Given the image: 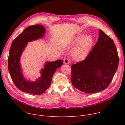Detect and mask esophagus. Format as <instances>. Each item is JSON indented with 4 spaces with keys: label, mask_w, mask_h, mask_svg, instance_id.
Segmentation results:
<instances>
[{
    "label": "esophagus",
    "mask_w": 125,
    "mask_h": 125,
    "mask_svg": "<svg viewBox=\"0 0 125 125\" xmlns=\"http://www.w3.org/2000/svg\"><path fill=\"white\" fill-rule=\"evenodd\" d=\"M70 63V61L68 59H65L64 60V63L65 64H69Z\"/></svg>",
    "instance_id": "34e87169"
}]
</instances>
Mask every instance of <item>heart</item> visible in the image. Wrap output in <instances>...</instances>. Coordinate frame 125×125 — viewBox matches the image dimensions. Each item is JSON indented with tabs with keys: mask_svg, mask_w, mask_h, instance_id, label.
Instances as JSON below:
<instances>
[{
	"mask_svg": "<svg viewBox=\"0 0 125 125\" xmlns=\"http://www.w3.org/2000/svg\"><path fill=\"white\" fill-rule=\"evenodd\" d=\"M77 42H78L72 51V55L75 61H82L90 54L93 45L94 39L90 35L83 36V34H77L72 41L67 43V45L72 46Z\"/></svg>",
	"mask_w": 125,
	"mask_h": 125,
	"instance_id": "heart-1",
	"label": "heart"
}]
</instances>
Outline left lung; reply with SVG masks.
Here are the masks:
<instances>
[{
	"label": "left lung",
	"instance_id": "1",
	"mask_svg": "<svg viewBox=\"0 0 125 125\" xmlns=\"http://www.w3.org/2000/svg\"><path fill=\"white\" fill-rule=\"evenodd\" d=\"M119 57L113 40L99 29V37L84 60L72 65L73 85L85 93H95L107 87L118 67Z\"/></svg>",
	"mask_w": 125,
	"mask_h": 125
}]
</instances>
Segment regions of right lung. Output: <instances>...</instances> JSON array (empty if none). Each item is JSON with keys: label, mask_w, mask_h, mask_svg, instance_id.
<instances>
[{"label": "right lung", "mask_w": 125, "mask_h": 125, "mask_svg": "<svg viewBox=\"0 0 125 125\" xmlns=\"http://www.w3.org/2000/svg\"><path fill=\"white\" fill-rule=\"evenodd\" d=\"M45 33L43 25H35L27 27L13 41L8 59V70L11 79L19 90L33 94H42L50 86L55 71L63 64L62 60L46 62L40 71L41 77L35 81L27 80L24 76L20 58L28 42L42 38Z\"/></svg>", "instance_id": "add662e5"}]
</instances>
